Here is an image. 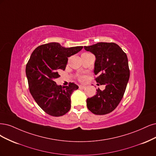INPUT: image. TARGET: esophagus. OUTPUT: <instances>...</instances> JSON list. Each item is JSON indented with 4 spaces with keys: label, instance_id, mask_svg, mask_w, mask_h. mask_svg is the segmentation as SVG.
<instances>
[{
    "label": "esophagus",
    "instance_id": "1",
    "mask_svg": "<svg viewBox=\"0 0 156 156\" xmlns=\"http://www.w3.org/2000/svg\"><path fill=\"white\" fill-rule=\"evenodd\" d=\"M85 88V85H80L79 86V89H84Z\"/></svg>",
    "mask_w": 156,
    "mask_h": 156
}]
</instances>
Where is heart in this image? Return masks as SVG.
<instances>
[{"mask_svg":"<svg viewBox=\"0 0 156 156\" xmlns=\"http://www.w3.org/2000/svg\"><path fill=\"white\" fill-rule=\"evenodd\" d=\"M78 79L80 80V81H83L85 79V76H79Z\"/></svg>","mask_w":156,"mask_h":156,"instance_id":"b5f03b06","label":"heart"}]
</instances>
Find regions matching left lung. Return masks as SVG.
<instances>
[{"instance_id":"left-lung-1","label":"left lung","mask_w":156,"mask_h":156,"mask_svg":"<svg viewBox=\"0 0 156 156\" xmlns=\"http://www.w3.org/2000/svg\"><path fill=\"white\" fill-rule=\"evenodd\" d=\"M84 48L96 57L95 80L105 86L103 91L98 89L94 96L87 99V108L95 115L111 113L121 101L129 80L126 54L115 43L100 42Z\"/></svg>"}]
</instances>
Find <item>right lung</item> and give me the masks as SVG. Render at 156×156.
<instances>
[{
	"instance_id": "obj_1",
	"label": "right lung",
	"mask_w": 156,
	"mask_h": 156,
	"mask_svg": "<svg viewBox=\"0 0 156 156\" xmlns=\"http://www.w3.org/2000/svg\"><path fill=\"white\" fill-rule=\"evenodd\" d=\"M82 46L65 48L58 43H49L34 50L26 66L29 90L43 111L53 117H60L71 109V96L78 86L58 85L54 80L65 69L68 58L78 53Z\"/></svg>"
}]
</instances>
